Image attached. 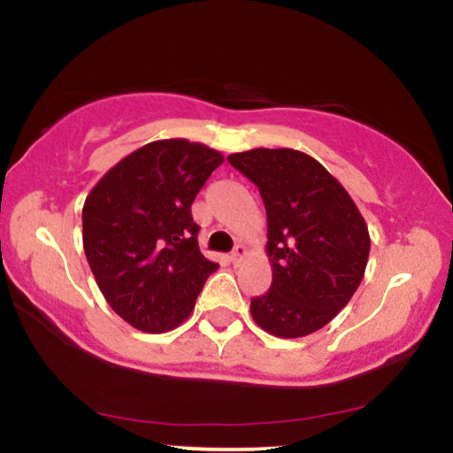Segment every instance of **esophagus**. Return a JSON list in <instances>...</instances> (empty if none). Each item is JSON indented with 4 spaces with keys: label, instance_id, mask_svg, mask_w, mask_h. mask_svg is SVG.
Here are the masks:
<instances>
[{
    "label": "esophagus",
    "instance_id": "1",
    "mask_svg": "<svg viewBox=\"0 0 453 453\" xmlns=\"http://www.w3.org/2000/svg\"><path fill=\"white\" fill-rule=\"evenodd\" d=\"M244 257H247V247H244V244H236V247H234V251H232V256H230V262L232 264H241Z\"/></svg>",
    "mask_w": 453,
    "mask_h": 453
}]
</instances>
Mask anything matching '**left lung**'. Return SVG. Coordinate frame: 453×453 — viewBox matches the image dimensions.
<instances>
[{"label":"left lung","mask_w":453,"mask_h":453,"mask_svg":"<svg viewBox=\"0 0 453 453\" xmlns=\"http://www.w3.org/2000/svg\"><path fill=\"white\" fill-rule=\"evenodd\" d=\"M227 161L266 206L273 285L251 300L253 321L279 339L313 334L360 288L371 253L366 221L345 187L303 150L251 149Z\"/></svg>","instance_id":"8db88e82"}]
</instances>
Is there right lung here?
<instances>
[{
  "instance_id": "1",
  "label": "right lung",
  "mask_w": 453,
  "mask_h": 453,
  "mask_svg": "<svg viewBox=\"0 0 453 453\" xmlns=\"http://www.w3.org/2000/svg\"><path fill=\"white\" fill-rule=\"evenodd\" d=\"M219 150L185 138L155 140L112 165L82 206V247L97 288L136 330H174L219 264L197 247L191 202Z\"/></svg>"
}]
</instances>
